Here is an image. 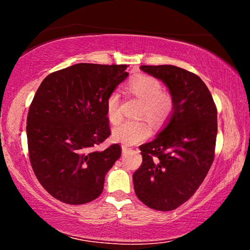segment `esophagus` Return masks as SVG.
<instances>
[{
    "label": "esophagus",
    "instance_id": "esophagus-1",
    "mask_svg": "<svg viewBox=\"0 0 250 250\" xmlns=\"http://www.w3.org/2000/svg\"><path fill=\"white\" fill-rule=\"evenodd\" d=\"M129 152V149L126 146H122V154L125 155Z\"/></svg>",
    "mask_w": 250,
    "mask_h": 250
}]
</instances>
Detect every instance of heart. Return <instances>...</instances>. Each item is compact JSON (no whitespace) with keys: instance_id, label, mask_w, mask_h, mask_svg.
<instances>
[{"instance_id":"heart-1","label":"heart","mask_w":250,"mask_h":250,"mask_svg":"<svg viewBox=\"0 0 250 250\" xmlns=\"http://www.w3.org/2000/svg\"><path fill=\"white\" fill-rule=\"evenodd\" d=\"M126 89L131 94L143 100L140 116H146L151 121L158 122L167 117L173 108L172 97L167 92L161 91L162 86L158 79L149 75H137L126 83ZM105 112L111 124L121 120L120 96L117 91L111 92L105 101ZM151 133L150 125L143 120H129L117 125L112 131V138L125 146H132L143 141Z\"/></svg>"}]
</instances>
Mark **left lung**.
I'll return each instance as SVG.
<instances>
[{
    "label": "left lung",
    "mask_w": 250,
    "mask_h": 250,
    "mask_svg": "<svg viewBox=\"0 0 250 250\" xmlns=\"http://www.w3.org/2000/svg\"><path fill=\"white\" fill-rule=\"evenodd\" d=\"M140 68L166 83L173 112L158 137L140 146L142 164L133 173L134 191L150 208L172 210L193 196L209 171L217 109L204 82L191 71L172 65Z\"/></svg>",
    "instance_id": "obj_1"
}]
</instances>
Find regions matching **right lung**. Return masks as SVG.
<instances>
[{
	"label": "right lung",
	"mask_w": 250,
	"mask_h": 250,
	"mask_svg": "<svg viewBox=\"0 0 250 250\" xmlns=\"http://www.w3.org/2000/svg\"><path fill=\"white\" fill-rule=\"evenodd\" d=\"M126 65L80 62L49 74L29 105L26 133L33 171L56 200L71 205L96 200L120 158L110 135L105 101L128 77Z\"/></svg>",
	"instance_id": "add662e5"
}]
</instances>
